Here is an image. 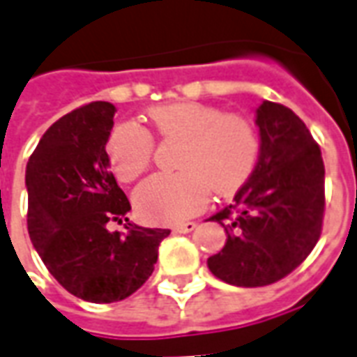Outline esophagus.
I'll use <instances>...</instances> for the list:
<instances>
[{"instance_id":"1","label":"esophagus","mask_w":357,"mask_h":357,"mask_svg":"<svg viewBox=\"0 0 357 357\" xmlns=\"http://www.w3.org/2000/svg\"><path fill=\"white\" fill-rule=\"evenodd\" d=\"M195 227H197V222H181V224L174 225V229L179 233H189L193 231Z\"/></svg>"}]
</instances>
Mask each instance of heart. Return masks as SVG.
I'll return each mask as SVG.
<instances>
[{
	"instance_id": "obj_1",
	"label": "heart",
	"mask_w": 357,
	"mask_h": 357,
	"mask_svg": "<svg viewBox=\"0 0 357 357\" xmlns=\"http://www.w3.org/2000/svg\"><path fill=\"white\" fill-rule=\"evenodd\" d=\"M149 120L162 139L181 141L174 174H155L133 195L145 222L174 224L208 204L210 191L231 195L255 170L260 137L252 120L239 112L195 101H178L149 110ZM153 135L135 122L114 126L107 156L114 176L130 183L153 162Z\"/></svg>"
}]
</instances>
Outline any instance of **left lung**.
I'll return each instance as SVG.
<instances>
[{
    "label": "left lung",
    "instance_id": "1",
    "mask_svg": "<svg viewBox=\"0 0 357 357\" xmlns=\"http://www.w3.org/2000/svg\"><path fill=\"white\" fill-rule=\"evenodd\" d=\"M260 158L235 202L212 216L227 243L210 271L237 287H266L304 262L321 237L325 166L321 149L289 107L264 101L256 110Z\"/></svg>",
    "mask_w": 357,
    "mask_h": 357
}]
</instances>
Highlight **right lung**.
<instances>
[{
  "mask_svg": "<svg viewBox=\"0 0 357 357\" xmlns=\"http://www.w3.org/2000/svg\"><path fill=\"white\" fill-rule=\"evenodd\" d=\"M114 110L110 102L93 101L59 118L26 168L32 245L66 291L97 304L137 291L155 269L160 241L170 235L130 222L124 236L106 227L128 221L132 210L105 151Z\"/></svg>",
  "mask_w": 357,
  "mask_h": 357,
  "instance_id": "1",
  "label": "right lung"
}]
</instances>
